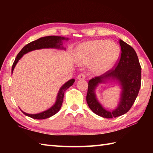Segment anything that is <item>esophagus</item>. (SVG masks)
<instances>
[{
	"instance_id": "esophagus-1",
	"label": "esophagus",
	"mask_w": 153,
	"mask_h": 153,
	"mask_svg": "<svg viewBox=\"0 0 153 153\" xmlns=\"http://www.w3.org/2000/svg\"><path fill=\"white\" fill-rule=\"evenodd\" d=\"M77 79H79V80H80V79H84L85 78V74H79L78 76H77Z\"/></svg>"
}]
</instances>
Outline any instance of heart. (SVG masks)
<instances>
[{
	"mask_svg": "<svg viewBox=\"0 0 153 153\" xmlns=\"http://www.w3.org/2000/svg\"><path fill=\"white\" fill-rule=\"evenodd\" d=\"M76 61L82 64H91V71L95 75H102L111 69L120 55L117 45L106 40L85 42L77 47Z\"/></svg>",
	"mask_w": 153,
	"mask_h": 153,
	"instance_id": "obj_1",
	"label": "heart"
}]
</instances>
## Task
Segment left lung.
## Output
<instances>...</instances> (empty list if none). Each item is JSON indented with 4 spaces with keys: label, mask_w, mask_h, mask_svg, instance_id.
<instances>
[{
    "label": "left lung",
    "mask_w": 153,
    "mask_h": 153,
    "mask_svg": "<svg viewBox=\"0 0 153 153\" xmlns=\"http://www.w3.org/2000/svg\"><path fill=\"white\" fill-rule=\"evenodd\" d=\"M121 57L114 69L91 79L86 97L89 108L105 118H116L128 112L134 105L141 87V68L136 52L130 45L120 39ZM114 81L121 89L118 106L112 111L106 110L96 97L95 90L99 84Z\"/></svg>",
    "instance_id": "obj_1"
}]
</instances>
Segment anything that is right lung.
<instances>
[{
    "label": "right lung",
    "mask_w": 153,
    "mask_h": 153,
    "mask_svg": "<svg viewBox=\"0 0 153 153\" xmlns=\"http://www.w3.org/2000/svg\"><path fill=\"white\" fill-rule=\"evenodd\" d=\"M68 39H69L68 38H66L64 37L51 35V36L41 37L37 40L33 41L31 42V43H28L22 48L17 55V56H16L14 60V62L13 64L12 67V74L13 73V71L14 70L16 65L17 64L18 61L21 59L22 57L24 56V54L30 53L31 51L42 49V48H56V49L66 50V48L63 47V41H68ZM74 82V79H71L70 80L68 81L67 82L65 83L64 85L60 87L59 91H58L56 101H55L54 105L52 106L51 108L45 110V111L37 114H28L22 111L21 109L20 110L25 115H26L33 119L43 120L50 118V117L56 114L60 110L62 105L63 102L64 92L66 91V89H68L70 87L73 85Z\"/></svg>",
    "instance_id": "add662e5"
}]
</instances>
